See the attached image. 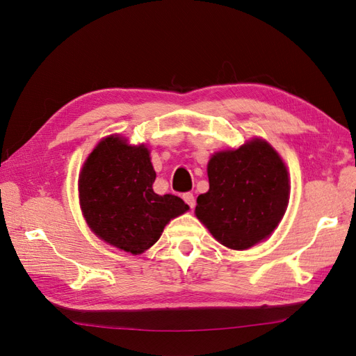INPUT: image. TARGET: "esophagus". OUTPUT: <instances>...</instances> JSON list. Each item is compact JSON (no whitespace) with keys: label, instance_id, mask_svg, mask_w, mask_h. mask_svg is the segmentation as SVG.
Segmentation results:
<instances>
[{"label":"esophagus","instance_id":"esophagus-1","mask_svg":"<svg viewBox=\"0 0 356 356\" xmlns=\"http://www.w3.org/2000/svg\"><path fill=\"white\" fill-rule=\"evenodd\" d=\"M182 199H184V202L188 204L191 209L195 208L196 200H195V196H193V193H184V195H182Z\"/></svg>","mask_w":356,"mask_h":356}]
</instances>
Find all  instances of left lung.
<instances>
[{"mask_svg": "<svg viewBox=\"0 0 356 356\" xmlns=\"http://www.w3.org/2000/svg\"><path fill=\"white\" fill-rule=\"evenodd\" d=\"M209 190L197 197L196 217L230 250H248L277 227L288 207L286 166L270 144L252 139L213 154Z\"/></svg>", "mask_w": 356, "mask_h": 356, "instance_id": "8db88e82", "label": "left lung"}]
</instances>
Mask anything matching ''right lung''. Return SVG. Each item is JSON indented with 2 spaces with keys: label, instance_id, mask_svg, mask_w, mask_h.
Here are the masks:
<instances>
[{
  "label": "right lung",
  "instance_id": "add662e5",
  "mask_svg": "<svg viewBox=\"0 0 356 356\" xmlns=\"http://www.w3.org/2000/svg\"><path fill=\"white\" fill-rule=\"evenodd\" d=\"M156 172L144 145H129L117 135L95 147L79 179L80 207L92 232L115 248L143 254L165 225L188 211L174 195L153 191Z\"/></svg>",
  "mask_w": 356,
  "mask_h": 356
}]
</instances>
